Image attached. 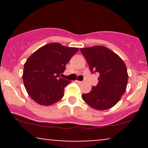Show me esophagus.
Segmentation results:
<instances>
[{
  "mask_svg": "<svg viewBox=\"0 0 148 148\" xmlns=\"http://www.w3.org/2000/svg\"><path fill=\"white\" fill-rule=\"evenodd\" d=\"M76 83H77V84H81L83 83V81H76Z\"/></svg>",
  "mask_w": 148,
  "mask_h": 148,
  "instance_id": "1",
  "label": "esophagus"
}]
</instances>
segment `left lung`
Wrapping results in <instances>:
<instances>
[{"label": "left lung", "instance_id": "8db88e82", "mask_svg": "<svg viewBox=\"0 0 148 148\" xmlns=\"http://www.w3.org/2000/svg\"><path fill=\"white\" fill-rule=\"evenodd\" d=\"M92 73L98 72L97 85L82 95V99L92 108L99 111L109 109L121 99L126 90L128 74L121 58L103 46L80 49Z\"/></svg>", "mask_w": 148, "mask_h": 148}]
</instances>
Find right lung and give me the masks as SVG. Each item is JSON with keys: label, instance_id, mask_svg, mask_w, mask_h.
I'll return each instance as SVG.
<instances>
[{"label": "right lung", "instance_id": "obj_1", "mask_svg": "<svg viewBox=\"0 0 148 148\" xmlns=\"http://www.w3.org/2000/svg\"><path fill=\"white\" fill-rule=\"evenodd\" d=\"M79 49L50 43L38 49L27 59L23 80L27 92L35 102L49 106L64 96L70 81L60 78L65 65Z\"/></svg>", "mask_w": 148, "mask_h": 148}]
</instances>
